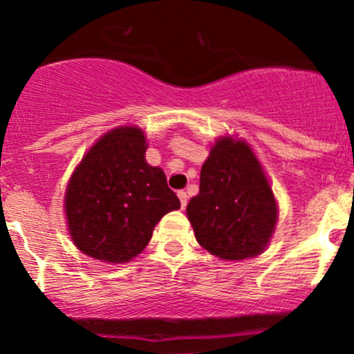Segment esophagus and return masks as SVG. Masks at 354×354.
<instances>
[{"instance_id": "1", "label": "esophagus", "mask_w": 354, "mask_h": 354, "mask_svg": "<svg viewBox=\"0 0 354 354\" xmlns=\"http://www.w3.org/2000/svg\"><path fill=\"white\" fill-rule=\"evenodd\" d=\"M178 198H180L181 201V208H185L186 203H188V195H186L185 189H180V192H178Z\"/></svg>"}]
</instances>
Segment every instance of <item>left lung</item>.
Instances as JSON below:
<instances>
[{
  "label": "left lung",
  "instance_id": "1",
  "mask_svg": "<svg viewBox=\"0 0 354 354\" xmlns=\"http://www.w3.org/2000/svg\"><path fill=\"white\" fill-rule=\"evenodd\" d=\"M186 213L198 243L216 257L242 260L266 248L277 205L245 142L218 139L201 168L200 193L189 200Z\"/></svg>",
  "mask_w": 354,
  "mask_h": 354
}]
</instances>
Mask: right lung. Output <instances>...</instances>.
I'll return each mask as SVG.
<instances>
[{"mask_svg":"<svg viewBox=\"0 0 354 354\" xmlns=\"http://www.w3.org/2000/svg\"><path fill=\"white\" fill-rule=\"evenodd\" d=\"M146 147L141 129L119 127L102 136L73 173L65 212L84 254L127 262L145 250L154 225L180 208L162 169L146 162Z\"/></svg>","mask_w":354,"mask_h":354,"instance_id":"1","label":"right lung"}]
</instances>
